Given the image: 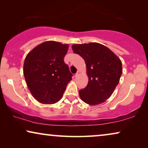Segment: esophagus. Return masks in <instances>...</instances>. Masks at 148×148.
Listing matches in <instances>:
<instances>
[{
    "instance_id": "1",
    "label": "esophagus",
    "mask_w": 148,
    "mask_h": 148,
    "mask_svg": "<svg viewBox=\"0 0 148 148\" xmlns=\"http://www.w3.org/2000/svg\"><path fill=\"white\" fill-rule=\"evenodd\" d=\"M79 75H80V71H77V73H76L75 75V77H78Z\"/></svg>"
}]
</instances>
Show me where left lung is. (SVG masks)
Masks as SVG:
<instances>
[{
  "label": "left lung",
  "mask_w": 148,
  "mask_h": 148,
  "mask_svg": "<svg viewBox=\"0 0 148 148\" xmlns=\"http://www.w3.org/2000/svg\"><path fill=\"white\" fill-rule=\"evenodd\" d=\"M72 49L84 59L88 76L87 86L79 91L81 99L90 105L105 102L119 83L123 72L120 58L106 46L96 42L73 44Z\"/></svg>",
  "instance_id": "left-lung-1"
}]
</instances>
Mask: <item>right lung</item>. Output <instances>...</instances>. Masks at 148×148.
<instances>
[{
	"label": "right lung",
	"mask_w": 148,
	"mask_h": 148,
	"mask_svg": "<svg viewBox=\"0 0 148 148\" xmlns=\"http://www.w3.org/2000/svg\"><path fill=\"white\" fill-rule=\"evenodd\" d=\"M68 44L46 41L26 56L23 75L34 98L42 104H52L62 98L73 74L64 63Z\"/></svg>",
	"instance_id": "1"
}]
</instances>
